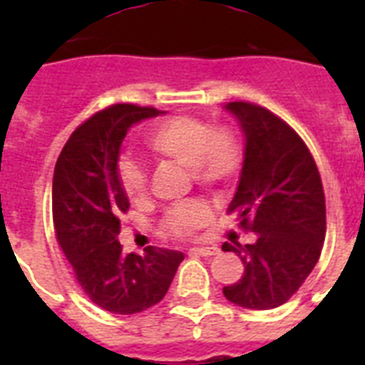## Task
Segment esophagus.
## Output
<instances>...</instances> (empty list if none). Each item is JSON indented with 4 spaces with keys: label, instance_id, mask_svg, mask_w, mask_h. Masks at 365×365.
<instances>
[{
    "label": "esophagus",
    "instance_id": "34e87169",
    "mask_svg": "<svg viewBox=\"0 0 365 365\" xmlns=\"http://www.w3.org/2000/svg\"><path fill=\"white\" fill-rule=\"evenodd\" d=\"M189 254L202 255V257H212V255L220 254V248H217V246H199V248L189 250Z\"/></svg>",
    "mask_w": 365,
    "mask_h": 365
}]
</instances>
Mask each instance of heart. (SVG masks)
<instances>
[{
    "instance_id": "heart-1",
    "label": "heart",
    "mask_w": 365,
    "mask_h": 365,
    "mask_svg": "<svg viewBox=\"0 0 365 365\" xmlns=\"http://www.w3.org/2000/svg\"><path fill=\"white\" fill-rule=\"evenodd\" d=\"M145 148L159 159L187 166L197 185L222 189L233 182L242 165L239 138L229 128H210L197 117L172 115L155 123L145 134ZM121 189L132 202H142L148 193V174L136 160L123 159L117 166ZM208 222V210L199 202L176 206L166 214L163 229L170 237H189Z\"/></svg>"
}]
</instances>
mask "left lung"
Instances as JSON below:
<instances>
[{"mask_svg":"<svg viewBox=\"0 0 365 365\" xmlns=\"http://www.w3.org/2000/svg\"><path fill=\"white\" fill-rule=\"evenodd\" d=\"M244 132V160L227 212L254 244H229L244 263L239 282L223 288L235 305L267 311L282 305L317 265L326 235V199L317 163L289 125L261 106L229 102Z\"/></svg>","mask_w":365,"mask_h":365,"instance_id":"1","label":"left lung"}]
</instances>
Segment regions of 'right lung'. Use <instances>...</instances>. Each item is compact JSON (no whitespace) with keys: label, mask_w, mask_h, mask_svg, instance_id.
I'll return each mask as SVG.
<instances>
[{"label":"right lung","mask_w":365,"mask_h":365,"mask_svg":"<svg viewBox=\"0 0 365 365\" xmlns=\"http://www.w3.org/2000/svg\"><path fill=\"white\" fill-rule=\"evenodd\" d=\"M160 113L134 104L110 106L77 126L54 166L56 240L88 299L113 314L157 305L183 261L182 252L155 246L142 255L123 254L117 240L130 206L117 178L121 143L132 125Z\"/></svg>","instance_id":"obj_1"}]
</instances>
